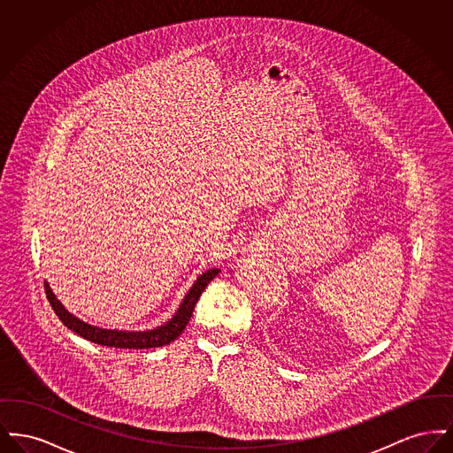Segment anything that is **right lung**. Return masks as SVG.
Returning a JSON list of instances; mask_svg holds the SVG:
<instances>
[{"label":"right lung","instance_id":"add662e5","mask_svg":"<svg viewBox=\"0 0 453 453\" xmlns=\"http://www.w3.org/2000/svg\"><path fill=\"white\" fill-rule=\"evenodd\" d=\"M219 272L220 270L212 268V270H207L205 273H202L196 279V281L192 285V288L187 292L185 299L180 303L178 311L174 312V316L168 323L163 324L156 329H151V331H135V333L117 331V329H102V327L83 323L81 319H78L76 316H73L71 312L65 311V305L58 301L56 296L52 294L49 283H43V285H45L47 299L50 302L54 312L58 314V318L63 321L67 329L74 331L81 338H85L91 343H96V345L110 346V348H126V349L127 348L129 349H146V348H159V346L170 345L183 333V329L187 327V324L192 318L195 303L198 301V297L202 296L205 287L211 283V280L216 277Z\"/></svg>","mask_w":453,"mask_h":453}]
</instances>
